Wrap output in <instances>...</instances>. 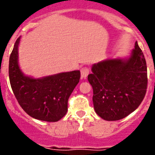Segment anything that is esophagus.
I'll return each mask as SVG.
<instances>
[{
  "label": "esophagus",
  "instance_id": "34e87169",
  "mask_svg": "<svg viewBox=\"0 0 155 155\" xmlns=\"http://www.w3.org/2000/svg\"><path fill=\"white\" fill-rule=\"evenodd\" d=\"M89 68H87V67H83L80 69V72H81V77L83 79H86L87 76V75L89 74Z\"/></svg>",
  "mask_w": 155,
  "mask_h": 155
}]
</instances>
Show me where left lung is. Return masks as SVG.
<instances>
[{
	"mask_svg": "<svg viewBox=\"0 0 155 155\" xmlns=\"http://www.w3.org/2000/svg\"><path fill=\"white\" fill-rule=\"evenodd\" d=\"M92 71L87 80L93 89V105L104 120H120L141 104L148 79L147 62L137 42L130 58L104 60Z\"/></svg>",
	"mask_w": 155,
	"mask_h": 155,
	"instance_id": "1",
	"label": "left lung"
}]
</instances>
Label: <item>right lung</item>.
<instances>
[{
  "instance_id": "add662e5",
  "label": "right lung",
  "mask_w": 155,
  "mask_h": 155,
  "mask_svg": "<svg viewBox=\"0 0 155 155\" xmlns=\"http://www.w3.org/2000/svg\"><path fill=\"white\" fill-rule=\"evenodd\" d=\"M19 42L20 38L14 44L8 63V76L13 94L30 117L49 122L58 121L67 113L68 99L80 82V71L59 73L37 80L25 76L18 63Z\"/></svg>"
}]
</instances>
